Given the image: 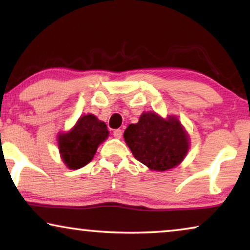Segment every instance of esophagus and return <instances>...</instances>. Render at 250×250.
I'll list each match as a JSON object with an SVG mask.
<instances>
[{
    "label": "esophagus",
    "instance_id": "1",
    "mask_svg": "<svg viewBox=\"0 0 250 250\" xmlns=\"http://www.w3.org/2000/svg\"><path fill=\"white\" fill-rule=\"evenodd\" d=\"M122 135H123V131L122 129H115L114 131V136L116 139H121L122 138Z\"/></svg>",
    "mask_w": 250,
    "mask_h": 250
}]
</instances>
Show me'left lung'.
Instances as JSON below:
<instances>
[{
  "label": "left lung",
  "mask_w": 250,
  "mask_h": 250,
  "mask_svg": "<svg viewBox=\"0 0 250 250\" xmlns=\"http://www.w3.org/2000/svg\"><path fill=\"white\" fill-rule=\"evenodd\" d=\"M124 139L135 159L157 172L179 166L190 148V136L179 118H163L155 111L142 112L139 122L125 129Z\"/></svg>",
  "instance_id": "left-lung-1"
}]
</instances>
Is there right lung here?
Listing matches in <instances>:
<instances>
[{
  "label": "right lung",
  "mask_w": 250,
  "mask_h": 250,
  "mask_svg": "<svg viewBox=\"0 0 250 250\" xmlns=\"http://www.w3.org/2000/svg\"><path fill=\"white\" fill-rule=\"evenodd\" d=\"M108 136L107 125L97 116L92 114L81 116L69 131L58 134L61 159L69 169L84 167L93 159L98 146Z\"/></svg>",
  "instance_id": "1"
}]
</instances>
